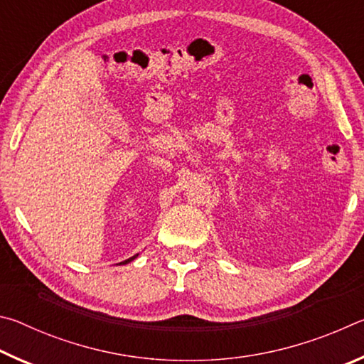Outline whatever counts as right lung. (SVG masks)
I'll return each mask as SVG.
<instances>
[{
    "mask_svg": "<svg viewBox=\"0 0 364 364\" xmlns=\"http://www.w3.org/2000/svg\"><path fill=\"white\" fill-rule=\"evenodd\" d=\"M138 257V254L136 255H133V257H130V258H127V260H123V262H120V263H117V264H127V263H130L132 260H134V258Z\"/></svg>",
    "mask_w": 364,
    "mask_h": 364,
    "instance_id": "obj_1",
    "label": "right lung"
}]
</instances>
